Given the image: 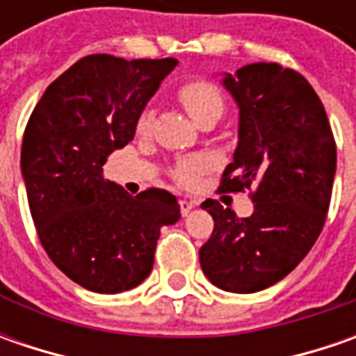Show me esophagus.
Returning a JSON list of instances; mask_svg holds the SVG:
<instances>
[{
    "label": "esophagus",
    "mask_w": 356,
    "mask_h": 356,
    "mask_svg": "<svg viewBox=\"0 0 356 356\" xmlns=\"http://www.w3.org/2000/svg\"><path fill=\"white\" fill-rule=\"evenodd\" d=\"M194 202H190V200H180V212H182V216H188V213L194 210Z\"/></svg>",
    "instance_id": "34e87169"
}]
</instances>
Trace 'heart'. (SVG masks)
I'll return each mask as SVG.
<instances>
[{"label":"heart","instance_id":"obj_1","mask_svg":"<svg viewBox=\"0 0 356 356\" xmlns=\"http://www.w3.org/2000/svg\"><path fill=\"white\" fill-rule=\"evenodd\" d=\"M178 99L184 104L188 115L198 124L206 122V120H218L224 113V95L216 85L208 83V81H190V83L182 85L178 90ZM148 127H150V118L148 115H143L140 122H138V130L146 132ZM202 168H204V164L200 160H186L176 166L174 178L180 184H192Z\"/></svg>","mask_w":356,"mask_h":356}]
</instances>
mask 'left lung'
<instances>
[{
    "instance_id": "1",
    "label": "left lung",
    "mask_w": 356,
    "mask_h": 356,
    "mask_svg": "<svg viewBox=\"0 0 356 356\" xmlns=\"http://www.w3.org/2000/svg\"><path fill=\"white\" fill-rule=\"evenodd\" d=\"M239 108L238 146L220 190H253V213L206 200L213 218L200 266L216 287L255 293L289 275L321 234L337 170V146L307 79L277 63L222 75Z\"/></svg>"
}]
</instances>
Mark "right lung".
Returning <instances> with one entry per match:
<instances>
[{"label": "right lung", "instance_id": "right-lung-1", "mask_svg": "<svg viewBox=\"0 0 356 356\" xmlns=\"http://www.w3.org/2000/svg\"><path fill=\"white\" fill-rule=\"evenodd\" d=\"M176 59L89 55L57 76L31 113L21 174L39 239L63 273L95 293H120L152 271L160 227L180 220L176 196L136 198L103 178Z\"/></svg>", "mask_w": 356, "mask_h": 356}]
</instances>
